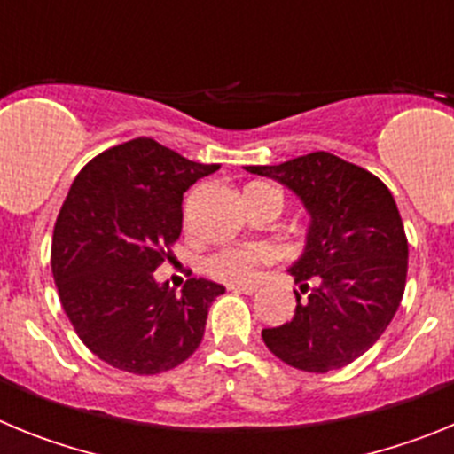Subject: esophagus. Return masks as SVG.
I'll return each mask as SVG.
<instances>
[{
    "instance_id": "1",
    "label": "esophagus",
    "mask_w": 454,
    "mask_h": 454,
    "mask_svg": "<svg viewBox=\"0 0 454 454\" xmlns=\"http://www.w3.org/2000/svg\"><path fill=\"white\" fill-rule=\"evenodd\" d=\"M227 288L234 293H246V295H252V293L259 291V286H256V284H230Z\"/></svg>"
}]
</instances>
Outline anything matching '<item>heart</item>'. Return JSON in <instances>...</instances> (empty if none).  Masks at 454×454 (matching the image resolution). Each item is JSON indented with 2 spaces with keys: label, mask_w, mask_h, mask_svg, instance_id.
Returning <instances> with one entry per match:
<instances>
[{
  "label": "heart",
  "mask_w": 454,
  "mask_h": 454,
  "mask_svg": "<svg viewBox=\"0 0 454 454\" xmlns=\"http://www.w3.org/2000/svg\"><path fill=\"white\" fill-rule=\"evenodd\" d=\"M270 262V247L262 243H252L246 247H227L211 254L204 263L207 272L220 282L246 284L254 277L256 268Z\"/></svg>",
  "instance_id": "obj_1"
}]
</instances>
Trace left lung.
I'll list each match as a JSON object with an SVG mask.
<instances>
[{"mask_svg": "<svg viewBox=\"0 0 454 454\" xmlns=\"http://www.w3.org/2000/svg\"><path fill=\"white\" fill-rule=\"evenodd\" d=\"M246 170L286 186L311 215L304 252L288 268L300 286L295 316L263 330V343L300 371L348 366L384 334L407 282L409 246L391 191L330 152Z\"/></svg>", "mask_w": 454, "mask_h": 454, "instance_id": "8db88e82", "label": "left lung"}]
</instances>
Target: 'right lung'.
Instances as JSON below:
<instances>
[{"label": "right lung", "mask_w": 454, "mask_h": 454, "mask_svg": "<svg viewBox=\"0 0 454 454\" xmlns=\"http://www.w3.org/2000/svg\"><path fill=\"white\" fill-rule=\"evenodd\" d=\"M218 163L134 138L83 166L51 239V272L79 339L108 366L156 375L186 362L224 286L191 277L182 293L154 270L182 234L184 192Z\"/></svg>", "instance_id": "1"}]
</instances>
